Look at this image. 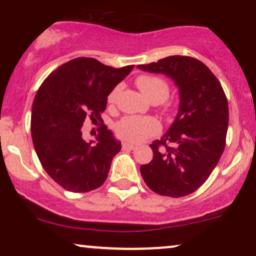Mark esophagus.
<instances>
[{
  "label": "esophagus",
  "mask_w": 256,
  "mask_h": 256,
  "mask_svg": "<svg viewBox=\"0 0 256 256\" xmlns=\"http://www.w3.org/2000/svg\"><path fill=\"white\" fill-rule=\"evenodd\" d=\"M122 149H125V150H134V149H136V146L131 144V143L128 142H122Z\"/></svg>",
  "instance_id": "34e87169"
}]
</instances>
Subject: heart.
Returning <instances> with one entry per match:
<instances>
[{"label":"heart","instance_id":"b5f03b06","mask_svg":"<svg viewBox=\"0 0 256 256\" xmlns=\"http://www.w3.org/2000/svg\"><path fill=\"white\" fill-rule=\"evenodd\" d=\"M136 84L143 96L149 101H164L168 96L170 86L166 80L155 76H140ZM119 86H116L108 95V102L114 104L119 92ZM158 125L154 119L142 116H125L116 125V131L120 137L132 143L142 142L146 137L158 132Z\"/></svg>","mask_w":256,"mask_h":256}]
</instances>
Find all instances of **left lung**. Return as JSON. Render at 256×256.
<instances>
[{
    "label": "left lung",
    "mask_w": 256,
    "mask_h": 256,
    "mask_svg": "<svg viewBox=\"0 0 256 256\" xmlns=\"http://www.w3.org/2000/svg\"><path fill=\"white\" fill-rule=\"evenodd\" d=\"M138 68L161 73L174 82L179 107L172 125L150 144L152 160L140 166L149 189L182 198L207 180L225 148L228 106L222 84L210 70L194 58L168 56Z\"/></svg>",
    "instance_id": "1"
}]
</instances>
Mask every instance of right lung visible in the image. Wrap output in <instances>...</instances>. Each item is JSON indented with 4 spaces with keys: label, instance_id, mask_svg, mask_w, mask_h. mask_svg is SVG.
Here are the masks:
<instances>
[{
    "label": "right lung",
    "instance_id": "obj_1",
    "mask_svg": "<svg viewBox=\"0 0 256 256\" xmlns=\"http://www.w3.org/2000/svg\"><path fill=\"white\" fill-rule=\"evenodd\" d=\"M134 68L106 66L96 58H78L61 64L34 96L31 134L43 168L64 189L88 192L104 183L120 140L104 125L95 140L85 142L86 116L100 119L110 92Z\"/></svg>",
    "mask_w": 256,
    "mask_h": 256
}]
</instances>
